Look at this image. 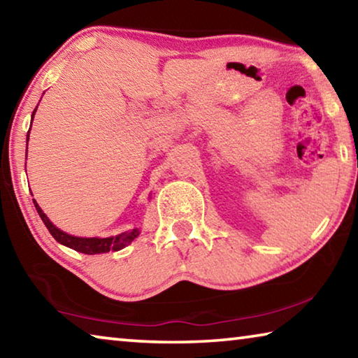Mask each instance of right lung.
<instances>
[{
	"label": "right lung",
	"instance_id": "right-lung-1",
	"mask_svg": "<svg viewBox=\"0 0 358 358\" xmlns=\"http://www.w3.org/2000/svg\"><path fill=\"white\" fill-rule=\"evenodd\" d=\"M34 113H36V108L33 112V118H34ZM33 123V120H31ZM28 137H29V131H28ZM34 207L38 210V213L41 216V220L44 221L45 227L48 229V232L52 234V237L55 238L58 243H62L68 248H72V250H76L78 252H83V254H101V252H108V251H118L121 248H124L126 245H129L132 240L138 237V234H141V230L138 229H132L131 232H124V234H120L117 237H108V238H82V237H74V235H69L63 232V230H59L58 227L53 226V224L48 221V217L44 215V211L39 208L38 202L34 201Z\"/></svg>",
	"mask_w": 358,
	"mask_h": 358
}]
</instances>
